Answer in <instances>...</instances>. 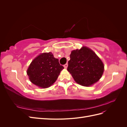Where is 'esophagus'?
Returning <instances> with one entry per match:
<instances>
[{
    "instance_id": "obj_1",
    "label": "esophagus",
    "mask_w": 127,
    "mask_h": 127,
    "mask_svg": "<svg viewBox=\"0 0 127 127\" xmlns=\"http://www.w3.org/2000/svg\"><path fill=\"white\" fill-rule=\"evenodd\" d=\"M64 67L65 68H67V67H68V64H65L64 65Z\"/></svg>"
}]
</instances>
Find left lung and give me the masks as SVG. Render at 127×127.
Here are the masks:
<instances>
[{"label": "left lung", "instance_id": "1", "mask_svg": "<svg viewBox=\"0 0 127 127\" xmlns=\"http://www.w3.org/2000/svg\"><path fill=\"white\" fill-rule=\"evenodd\" d=\"M67 70L75 82L84 86H90L101 78L104 64L95 53L87 47L71 51Z\"/></svg>", "mask_w": 127, "mask_h": 127}]
</instances>
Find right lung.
<instances>
[{
  "label": "right lung",
  "mask_w": 127,
  "mask_h": 127,
  "mask_svg": "<svg viewBox=\"0 0 127 127\" xmlns=\"http://www.w3.org/2000/svg\"><path fill=\"white\" fill-rule=\"evenodd\" d=\"M64 68L51 52L43 53L32 61L27 74L33 84L41 88H47L56 82Z\"/></svg>",
  "instance_id": "1"
}]
</instances>
